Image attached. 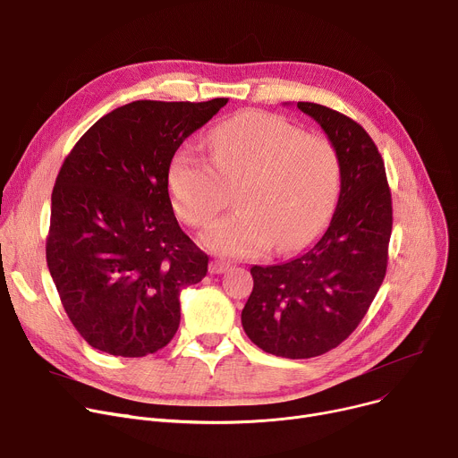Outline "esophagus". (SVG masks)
Returning <instances> with one entry per match:
<instances>
[{
  "label": "esophagus",
  "instance_id": "obj_1",
  "mask_svg": "<svg viewBox=\"0 0 458 458\" xmlns=\"http://www.w3.org/2000/svg\"><path fill=\"white\" fill-rule=\"evenodd\" d=\"M228 268H230V263H226V261H221V259L209 261V272H211V274H223V272H226Z\"/></svg>",
  "mask_w": 458,
  "mask_h": 458
}]
</instances>
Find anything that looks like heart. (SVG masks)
I'll return each mask as SVG.
<instances>
[{"instance_id": "heart-1", "label": "heart", "mask_w": 458, "mask_h": 458, "mask_svg": "<svg viewBox=\"0 0 458 458\" xmlns=\"http://www.w3.org/2000/svg\"><path fill=\"white\" fill-rule=\"evenodd\" d=\"M209 162L190 148L174 152L167 186L176 216L206 225L235 186L237 209L213 221L204 245L223 256H256L270 245L291 252L329 225L343 188V160L327 138L306 134L267 112L237 114L211 131Z\"/></svg>"}]
</instances>
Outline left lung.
I'll return each mask as SVG.
<instances>
[{
	"instance_id": "left-lung-1",
	"label": "left lung",
	"mask_w": 458,
	"mask_h": 458,
	"mask_svg": "<svg viewBox=\"0 0 458 458\" xmlns=\"http://www.w3.org/2000/svg\"><path fill=\"white\" fill-rule=\"evenodd\" d=\"M296 106L339 150V204L324 235L306 252L250 268L254 289L241 322L263 352L310 359L346 341L374 301L386 274L392 199L379 150L357 121L317 103Z\"/></svg>"
}]
</instances>
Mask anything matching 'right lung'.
Instances as JSON below:
<instances>
[{
	"label": "right lung",
	"mask_w": 458,
	"mask_h": 458,
	"mask_svg": "<svg viewBox=\"0 0 458 458\" xmlns=\"http://www.w3.org/2000/svg\"><path fill=\"white\" fill-rule=\"evenodd\" d=\"M228 99L134 101L75 143L51 193L46 259L60 301L96 350L145 357L180 324V291L209 258L182 232L167 190L176 148Z\"/></svg>",
	"instance_id": "1"
}]
</instances>
